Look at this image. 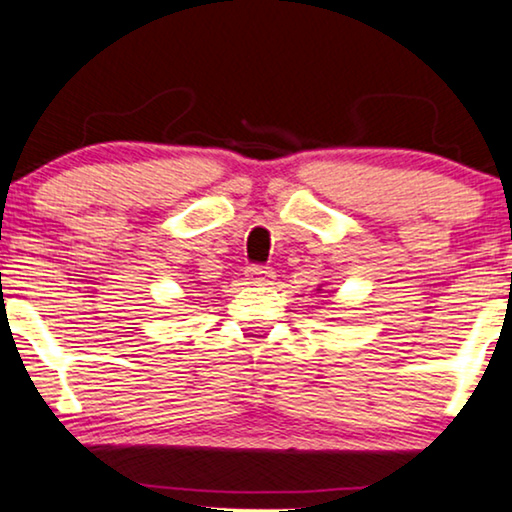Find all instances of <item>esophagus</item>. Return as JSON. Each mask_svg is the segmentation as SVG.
Returning a JSON list of instances; mask_svg holds the SVG:
<instances>
[{"instance_id":"34e87169","label":"esophagus","mask_w":512,"mask_h":512,"mask_svg":"<svg viewBox=\"0 0 512 512\" xmlns=\"http://www.w3.org/2000/svg\"><path fill=\"white\" fill-rule=\"evenodd\" d=\"M245 276H248V281L255 283V286H271L276 278V274L269 267H248Z\"/></svg>"}]
</instances>
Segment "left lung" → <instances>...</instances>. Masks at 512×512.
Instances as JSON below:
<instances>
[{"label":"left lung","instance_id":"8db88e82","mask_svg":"<svg viewBox=\"0 0 512 512\" xmlns=\"http://www.w3.org/2000/svg\"><path fill=\"white\" fill-rule=\"evenodd\" d=\"M319 290H321V288H319Z\"/></svg>","mask_w":512,"mask_h":512}]
</instances>
